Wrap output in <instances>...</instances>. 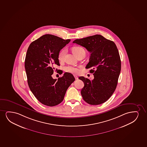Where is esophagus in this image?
<instances>
[{"mask_svg":"<svg viewBox=\"0 0 147 147\" xmlns=\"http://www.w3.org/2000/svg\"><path fill=\"white\" fill-rule=\"evenodd\" d=\"M74 76L75 79L76 80H77V79H78V76H76V75H74Z\"/></svg>","mask_w":147,"mask_h":147,"instance_id":"1","label":"esophagus"}]
</instances>
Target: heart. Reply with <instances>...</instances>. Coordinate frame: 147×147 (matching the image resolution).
I'll return each instance as SVG.
<instances>
[{"instance_id":"obj_1","label":"heart","mask_w":147,"mask_h":147,"mask_svg":"<svg viewBox=\"0 0 147 147\" xmlns=\"http://www.w3.org/2000/svg\"><path fill=\"white\" fill-rule=\"evenodd\" d=\"M72 50L75 54L77 56V57L82 54H85L86 52L83 48L81 46H75L72 48ZM67 49L66 48H64L61 50L60 51L58 55V58L60 61H63L64 60L65 55L67 53ZM66 72H67L71 73H74L77 74L79 72V69L78 67H75L73 66H67L64 68Z\"/></svg>"}]
</instances>
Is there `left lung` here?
I'll return each instance as SVG.
<instances>
[{"label": "left lung", "mask_w": 147, "mask_h": 147, "mask_svg": "<svg viewBox=\"0 0 147 147\" xmlns=\"http://www.w3.org/2000/svg\"><path fill=\"white\" fill-rule=\"evenodd\" d=\"M73 43L86 48L91 53L86 69H90L94 78L83 76L79 79L84 82L81 94L89 104H103L110 98L116 88L121 69L120 57L114 42L101 35L76 39Z\"/></svg>", "instance_id": "left-lung-1"}]
</instances>
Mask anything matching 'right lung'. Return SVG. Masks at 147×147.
<instances>
[{
  "mask_svg": "<svg viewBox=\"0 0 147 147\" xmlns=\"http://www.w3.org/2000/svg\"><path fill=\"white\" fill-rule=\"evenodd\" d=\"M70 41L53 35H44L32 42L27 51L25 68L29 87L37 99L46 106L52 107L61 103L67 89L75 80L70 73L65 72L58 80L51 76L54 67L60 65L58 54Z\"/></svg>",
  "mask_w": 147,
  "mask_h": 147,
  "instance_id": "right-lung-1",
  "label": "right lung"
}]
</instances>
